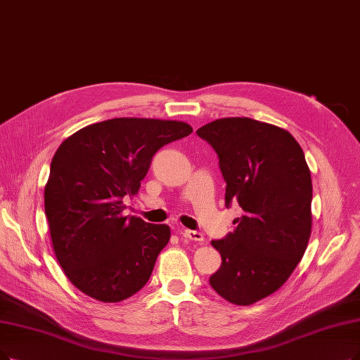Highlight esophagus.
Segmentation results:
<instances>
[{"label":"esophagus","instance_id":"1","mask_svg":"<svg viewBox=\"0 0 360 360\" xmlns=\"http://www.w3.org/2000/svg\"><path fill=\"white\" fill-rule=\"evenodd\" d=\"M183 235L188 238V239H191V240H195V242H204V235L200 233V232H196V230H189V229H186L184 232H183Z\"/></svg>","mask_w":360,"mask_h":360}]
</instances>
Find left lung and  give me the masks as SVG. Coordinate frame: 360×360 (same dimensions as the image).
I'll return each instance as SVG.
<instances>
[{
  "instance_id": "1",
  "label": "left lung",
  "mask_w": 360,
  "mask_h": 360,
  "mask_svg": "<svg viewBox=\"0 0 360 360\" xmlns=\"http://www.w3.org/2000/svg\"><path fill=\"white\" fill-rule=\"evenodd\" d=\"M196 134L219 155L226 207L243 214L221 240L210 285L229 303L250 306L288 281L311 233V177L303 149L291 133L251 118H221Z\"/></svg>"
}]
</instances>
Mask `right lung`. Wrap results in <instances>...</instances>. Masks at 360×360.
Wrapping results in <instances>:
<instances>
[{
    "label": "right lung",
    "mask_w": 360,
    "mask_h": 360,
    "mask_svg": "<svg viewBox=\"0 0 360 360\" xmlns=\"http://www.w3.org/2000/svg\"><path fill=\"white\" fill-rule=\"evenodd\" d=\"M192 131L181 121L113 118L56 150L44 208L57 262L81 292L120 303L146 285L171 230L127 217L122 199L139 192L158 150Z\"/></svg>",
    "instance_id": "add662e5"
}]
</instances>
